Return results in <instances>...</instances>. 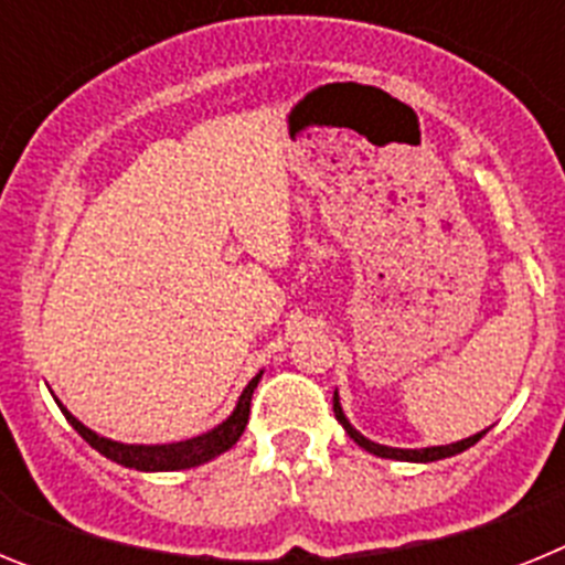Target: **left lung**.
Returning a JSON list of instances; mask_svg holds the SVG:
<instances>
[{"label": "left lung", "mask_w": 565, "mask_h": 565, "mask_svg": "<svg viewBox=\"0 0 565 565\" xmlns=\"http://www.w3.org/2000/svg\"><path fill=\"white\" fill-rule=\"evenodd\" d=\"M333 416H337V422L342 424L344 433H348V436H351L353 441L362 447V450L373 452V456H379V458H393V461H413V463L441 461V458H452V456H458V452L469 450L472 444H478L483 436H487V430H481V433H476V436L461 438V441H456V444H444V447H422V450H398V447H384V444H376V441H371V438H364L362 433H359L356 427L348 422V416H344V411H342V402H339V391H333Z\"/></svg>", "instance_id": "left-lung-1"}]
</instances>
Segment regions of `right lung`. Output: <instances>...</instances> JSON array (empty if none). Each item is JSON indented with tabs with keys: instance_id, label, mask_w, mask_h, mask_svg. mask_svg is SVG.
Returning a JSON list of instances; mask_svg holds the SVG:
<instances>
[{
	"instance_id": "add662e5",
	"label": "right lung",
	"mask_w": 565,
	"mask_h": 565,
	"mask_svg": "<svg viewBox=\"0 0 565 565\" xmlns=\"http://www.w3.org/2000/svg\"><path fill=\"white\" fill-rule=\"evenodd\" d=\"M259 379H263V371H259L246 387H243L237 404H234L232 416H228L226 422L217 424L214 430L203 433V436L189 438V441H178V444L113 441V438L98 436L96 430H89L87 424L78 422V418L73 416V413H70L56 396L53 398H56V404L62 407L70 427H73V430H76L78 436L93 447V450H98L104 458H109V461L121 463V467L127 469H138V472H178V469H192V467H201V463H209L212 458L232 450L234 444L239 441V436H243V430H246V424H248V413H252V393L254 387H257Z\"/></svg>"
}]
</instances>
